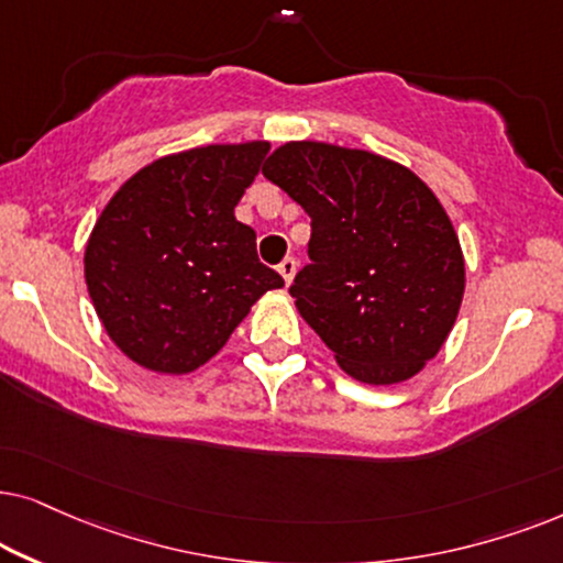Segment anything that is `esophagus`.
Here are the masks:
<instances>
[{"label":"esophagus","instance_id":"34e87169","mask_svg":"<svg viewBox=\"0 0 563 563\" xmlns=\"http://www.w3.org/2000/svg\"><path fill=\"white\" fill-rule=\"evenodd\" d=\"M277 273L283 275V280H286V286H290L294 283V275H296V260L294 257H286L277 265Z\"/></svg>","mask_w":563,"mask_h":563}]
</instances>
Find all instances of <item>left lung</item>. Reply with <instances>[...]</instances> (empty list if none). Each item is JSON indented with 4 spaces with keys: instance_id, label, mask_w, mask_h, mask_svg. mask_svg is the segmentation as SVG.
<instances>
[{
    "instance_id": "left-lung-1",
    "label": "left lung",
    "mask_w": 563,
    "mask_h": 563,
    "mask_svg": "<svg viewBox=\"0 0 563 563\" xmlns=\"http://www.w3.org/2000/svg\"><path fill=\"white\" fill-rule=\"evenodd\" d=\"M311 216L290 296L340 368L391 386L438 355L459 319L466 262L445 208L415 172L363 148L290 141L262 167Z\"/></svg>"
}]
</instances>
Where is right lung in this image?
I'll return each instance as SVG.
<instances>
[{
    "label": "right lung",
    "instance_id": "obj_1",
    "mask_svg": "<svg viewBox=\"0 0 563 563\" xmlns=\"http://www.w3.org/2000/svg\"><path fill=\"white\" fill-rule=\"evenodd\" d=\"M267 141L162 156L120 185L85 250L104 332L141 368L183 376L206 365L283 277L257 260L234 208Z\"/></svg>",
    "mask_w": 563,
    "mask_h": 563
}]
</instances>
